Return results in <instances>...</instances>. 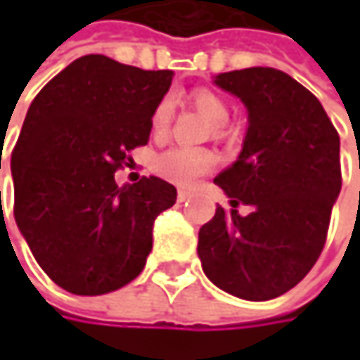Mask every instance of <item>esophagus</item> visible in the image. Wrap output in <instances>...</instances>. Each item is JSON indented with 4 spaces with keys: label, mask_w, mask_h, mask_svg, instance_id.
<instances>
[{
    "label": "esophagus",
    "mask_w": 360,
    "mask_h": 360,
    "mask_svg": "<svg viewBox=\"0 0 360 360\" xmlns=\"http://www.w3.org/2000/svg\"><path fill=\"white\" fill-rule=\"evenodd\" d=\"M190 198V192H186V190H178V202H184Z\"/></svg>",
    "instance_id": "34e87169"
}]
</instances>
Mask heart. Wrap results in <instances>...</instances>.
Here are the masks:
<instances>
[{"instance_id": "1", "label": "heart", "mask_w": 360, "mask_h": 360, "mask_svg": "<svg viewBox=\"0 0 360 360\" xmlns=\"http://www.w3.org/2000/svg\"><path fill=\"white\" fill-rule=\"evenodd\" d=\"M190 102L200 112L204 118L212 124V136L224 138L226 130V118H229V104L226 100L212 90H196L190 94ZM174 118V100L172 98H162L150 118V126L154 136H164ZM216 164V156L206 148H170L164 154H160L154 168L156 172L166 178L168 182L180 184V186H192L200 176L208 174Z\"/></svg>"}]
</instances>
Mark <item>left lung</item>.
Here are the masks:
<instances>
[{
	"label": "left lung",
	"instance_id": "1",
	"mask_svg": "<svg viewBox=\"0 0 360 360\" xmlns=\"http://www.w3.org/2000/svg\"><path fill=\"white\" fill-rule=\"evenodd\" d=\"M214 84L248 112L240 156L214 182L253 212L216 208L198 232L202 270L234 297L270 300L297 286L325 248L342 184L339 131L314 94L281 70H234Z\"/></svg>",
	"mask_w": 360,
	"mask_h": 360
}]
</instances>
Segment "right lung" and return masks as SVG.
<instances>
[{
    "mask_svg": "<svg viewBox=\"0 0 360 360\" xmlns=\"http://www.w3.org/2000/svg\"><path fill=\"white\" fill-rule=\"evenodd\" d=\"M174 72L100 53L77 58L41 88L11 152L13 216L37 264L63 290L98 297L131 283L176 188L156 176L118 186L114 174L148 144L152 112Z\"/></svg>",
    "mask_w": 360,
    "mask_h": 360,
    "instance_id": "right-lung-1",
    "label": "right lung"
}]
</instances>
